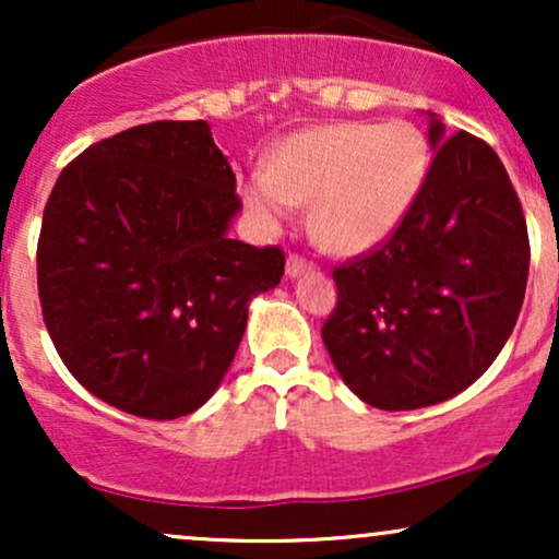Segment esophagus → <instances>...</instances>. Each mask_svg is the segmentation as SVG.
I'll list each match as a JSON object with an SVG mask.
<instances>
[{
	"mask_svg": "<svg viewBox=\"0 0 559 559\" xmlns=\"http://www.w3.org/2000/svg\"><path fill=\"white\" fill-rule=\"evenodd\" d=\"M312 267H316V265H312L310 260L299 258V254H288V260H286V275H288V278H297V275H301V273H310Z\"/></svg>",
	"mask_w": 559,
	"mask_h": 559,
	"instance_id": "34e87169",
	"label": "esophagus"
}]
</instances>
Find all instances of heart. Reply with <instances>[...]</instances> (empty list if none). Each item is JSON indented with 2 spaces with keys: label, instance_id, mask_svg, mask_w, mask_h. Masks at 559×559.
<instances>
[{
  "label": "heart",
  "instance_id": "heart-1",
  "mask_svg": "<svg viewBox=\"0 0 559 559\" xmlns=\"http://www.w3.org/2000/svg\"><path fill=\"white\" fill-rule=\"evenodd\" d=\"M431 168L426 133L407 120H344L292 133L273 146L265 170L241 181L247 207L281 226L310 202V230L333 254H360L394 234Z\"/></svg>",
  "mask_w": 559,
  "mask_h": 559
}]
</instances>
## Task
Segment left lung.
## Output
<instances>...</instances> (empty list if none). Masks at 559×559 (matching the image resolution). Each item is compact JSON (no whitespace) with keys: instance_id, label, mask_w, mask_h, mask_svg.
<instances>
[{"instance_id":"8db88e82","label":"left lung","mask_w":559,"mask_h":559,"mask_svg":"<svg viewBox=\"0 0 559 559\" xmlns=\"http://www.w3.org/2000/svg\"><path fill=\"white\" fill-rule=\"evenodd\" d=\"M409 213L373 252L333 267L323 344L344 383L378 409H418L497 360L528 281V228L502 159L467 131L444 136Z\"/></svg>"}]
</instances>
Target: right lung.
Listing matches in <instances>:
<instances>
[{"label":"right lung","instance_id":"right-lung-1","mask_svg":"<svg viewBox=\"0 0 559 559\" xmlns=\"http://www.w3.org/2000/svg\"><path fill=\"white\" fill-rule=\"evenodd\" d=\"M236 176L204 120H155L83 150L38 236L44 323L83 389L128 415L202 407L284 249L228 239Z\"/></svg>","mask_w":559,"mask_h":559}]
</instances>
